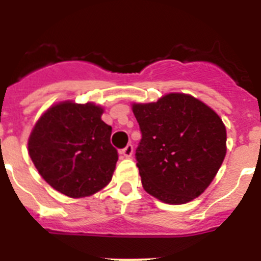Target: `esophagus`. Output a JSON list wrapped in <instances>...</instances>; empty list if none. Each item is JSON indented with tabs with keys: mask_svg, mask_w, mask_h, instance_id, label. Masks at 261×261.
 I'll use <instances>...</instances> for the list:
<instances>
[{
	"mask_svg": "<svg viewBox=\"0 0 261 261\" xmlns=\"http://www.w3.org/2000/svg\"><path fill=\"white\" fill-rule=\"evenodd\" d=\"M120 154H121V155H123L124 158H130V156H132V154H133V146L130 144L126 145V146L124 147L123 150L120 151Z\"/></svg>",
	"mask_w": 261,
	"mask_h": 261,
	"instance_id": "34e87169",
	"label": "esophagus"
}]
</instances>
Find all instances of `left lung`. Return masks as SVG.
<instances>
[{
    "label": "left lung",
    "instance_id": "obj_1",
    "mask_svg": "<svg viewBox=\"0 0 261 261\" xmlns=\"http://www.w3.org/2000/svg\"><path fill=\"white\" fill-rule=\"evenodd\" d=\"M142 138L136 161L144 190L166 204L199 197L226 155V128L211 107L192 95L171 93L132 106Z\"/></svg>",
    "mask_w": 261,
    "mask_h": 261
}]
</instances>
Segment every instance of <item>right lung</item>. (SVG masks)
I'll return each instance as SVG.
<instances>
[{
	"instance_id": "1",
	"label": "right lung",
	"mask_w": 261,
	"mask_h": 261,
	"mask_svg": "<svg viewBox=\"0 0 261 261\" xmlns=\"http://www.w3.org/2000/svg\"><path fill=\"white\" fill-rule=\"evenodd\" d=\"M94 103L62 102L41 115L29 138V154L39 174L69 197H86L112 179L119 154L112 128Z\"/></svg>"
}]
</instances>
